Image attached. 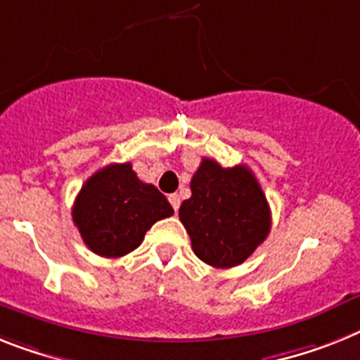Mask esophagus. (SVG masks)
<instances>
[{"label": "esophagus", "instance_id": "esophagus-1", "mask_svg": "<svg viewBox=\"0 0 360 360\" xmlns=\"http://www.w3.org/2000/svg\"><path fill=\"white\" fill-rule=\"evenodd\" d=\"M168 201H170V205L174 207V210L177 212L179 210V205H181V198L177 194H170L168 195Z\"/></svg>", "mask_w": 360, "mask_h": 360}]
</instances>
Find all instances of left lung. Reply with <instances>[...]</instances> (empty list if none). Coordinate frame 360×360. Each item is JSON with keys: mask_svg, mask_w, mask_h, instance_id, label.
<instances>
[{"mask_svg": "<svg viewBox=\"0 0 360 360\" xmlns=\"http://www.w3.org/2000/svg\"><path fill=\"white\" fill-rule=\"evenodd\" d=\"M190 190L179 219L195 256L217 269L243 264L271 231V210L255 174L245 165L223 168L203 157Z\"/></svg>", "mask_w": 360, "mask_h": 360, "instance_id": "1", "label": "left lung"}]
</instances>
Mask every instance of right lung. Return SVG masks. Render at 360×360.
Listing matches in <instances>:
<instances>
[{"mask_svg":"<svg viewBox=\"0 0 360 360\" xmlns=\"http://www.w3.org/2000/svg\"><path fill=\"white\" fill-rule=\"evenodd\" d=\"M172 214L168 199L139 179L131 162L101 168L84 183L72 205V221L84 243L104 258L135 250L150 226Z\"/></svg>","mask_w":360,"mask_h":360,"instance_id":"1","label":"right lung"}]
</instances>
